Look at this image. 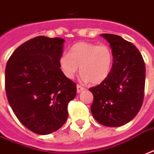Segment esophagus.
<instances>
[{
	"mask_svg": "<svg viewBox=\"0 0 154 154\" xmlns=\"http://www.w3.org/2000/svg\"><path fill=\"white\" fill-rule=\"evenodd\" d=\"M84 87H82L81 85H77V93H80V92H82L83 90H84Z\"/></svg>",
	"mask_w": 154,
	"mask_h": 154,
	"instance_id": "34e87169",
	"label": "esophagus"
}]
</instances>
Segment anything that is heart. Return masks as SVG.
Instances as JSON below:
<instances>
[{"label":"heart","mask_w":154,"mask_h":154,"mask_svg":"<svg viewBox=\"0 0 154 154\" xmlns=\"http://www.w3.org/2000/svg\"><path fill=\"white\" fill-rule=\"evenodd\" d=\"M113 56L107 45H96L90 42H79L74 45L70 54H63L59 65L64 75L72 79L79 70L83 82L98 84L108 77L112 67Z\"/></svg>","instance_id":"heart-1"}]
</instances>
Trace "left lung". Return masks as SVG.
Listing matches in <instances>:
<instances>
[{"instance_id": "obj_1", "label": "left lung", "mask_w": 154, "mask_h": 154, "mask_svg": "<svg viewBox=\"0 0 154 154\" xmlns=\"http://www.w3.org/2000/svg\"><path fill=\"white\" fill-rule=\"evenodd\" d=\"M112 50L113 64L108 77L90 88L93 117L106 127H121L136 116L143 103L146 67L134 45L115 34H101Z\"/></svg>"}]
</instances>
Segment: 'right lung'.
Segmentation results:
<instances>
[{
    "instance_id": "right-lung-1",
    "label": "right lung",
    "mask_w": 154,
    "mask_h": 154,
    "mask_svg": "<svg viewBox=\"0 0 154 154\" xmlns=\"http://www.w3.org/2000/svg\"><path fill=\"white\" fill-rule=\"evenodd\" d=\"M64 39L45 36L20 45L5 70V89L14 115L32 132L45 135L67 121L77 87L60 69Z\"/></svg>"
}]
</instances>
